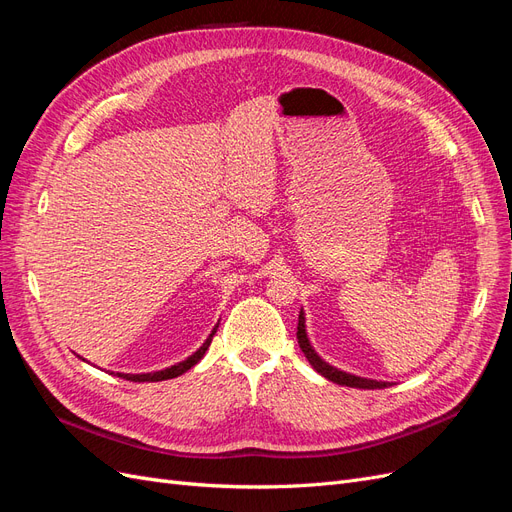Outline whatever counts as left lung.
<instances>
[{"instance_id": "left-lung-1", "label": "left lung", "mask_w": 512, "mask_h": 512, "mask_svg": "<svg viewBox=\"0 0 512 512\" xmlns=\"http://www.w3.org/2000/svg\"><path fill=\"white\" fill-rule=\"evenodd\" d=\"M297 339H299V346L305 354V359L309 361L320 376H324L327 380L335 382V384H342V386H352V389H384V386H391V382H382V380H371V378H361V376H354L348 374V371L337 369L333 365H329L327 361L322 359V356L314 350L312 342H309L307 337V329H305V312L301 309L299 312V327H297Z\"/></svg>"}]
</instances>
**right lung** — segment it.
<instances>
[{
    "mask_svg": "<svg viewBox=\"0 0 512 512\" xmlns=\"http://www.w3.org/2000/svg\"><path fill=\"white\" fill-rule=\"evenodd\" d=\"M215 331H218V327H215V329L209 333V337L205 339V344H203V346H200L196 352H192V354L188 356V359H183L181 363H175V365H170V367H164V369H160V371H147V374H121V371H117V378L130 380V382H160V380L177 378V376L185 374V371H188L190 367H194L200 359H203L205 352H207V350H209V346H211V339H213ZM83 361H85V359H83Z\"/></svg>",
    "mask_w": 512,
    "mask_h": 512,
    "instance_id": "1",
    "label": "right lung"
}]
</instances>
